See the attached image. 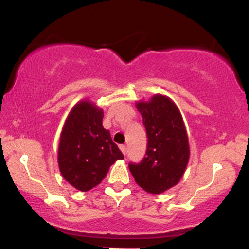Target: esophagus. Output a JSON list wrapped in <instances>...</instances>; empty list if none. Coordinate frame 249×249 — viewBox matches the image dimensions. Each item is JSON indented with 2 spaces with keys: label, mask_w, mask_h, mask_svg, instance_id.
<instances>
[{
  "label": "esophagus",
  "mask_w": 249,
  "mask_h": 249,
  "mask_svg": "<svg viewBox=\"0 0 249 249\" xmlns=\"http://www.w3.org/2000/svg\"><path fill=\"white\" fill-rule=\"evenodd\" d=\"M119 148H121V151H122L123 154H126V146H125V145H121V146H119Z\"/></svg>",
  "instance_id": "34e87169"
}]
</instances>
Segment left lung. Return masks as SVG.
<instances>
[{"instance_id":"1","label":"left lung","mask_w":249,"mask_h":249,"mask_svg":"<svg viewBox=\"0 0 249 249\" xmlns=\"http://www.w3.org/2000/svg\"><path fill=\"white\" fill-rule=\"evenodd\" d=\"M146 128V157L128 165L142 190L160 194L180 181L190 160V144L184 119L170 97L157 93L148 101L136 102Z\"/></svg>"}]
</instances>
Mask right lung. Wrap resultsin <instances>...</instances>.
Masks as SVG:
<instances>
[{
    "instance_id": "add662e5",
    "label": "right lung",
    "mask_w": 249,
    "mask_h": 249,
    "mask_svg": "<svg viewBox=\"0 0 249 249\" xmlns=\"http://www.w3.org/2000/svg\"><path fill=\"white\" fill-rule=\"evenodd\" d=\"M104 112L83 99L73 105L63 125L58 144L59 172L64 180L87 192L107 177L108 168L124 156L103 127Z\"/></svg>"
}]
</instances>
